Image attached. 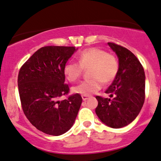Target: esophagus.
<instances>
[{
	"instance_id": "obj_1",
	"label": "esophagus",
	"mask_w": 161,
	"mask_h": 161,
	"mask_svg": "<svg viewBox=\"0 0 161 161\" xmlns=\"http://www.w3.org/2000/svg\"><path fill=\"white\" fill-rule=\"evenodd\" d=\"M82 100L86 101V100H87V99H89V96H85V95H82Z\"/></svg>"
}]
</instances>
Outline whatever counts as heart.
I'll return each instance as SVG.
<instances>
[{
    "mask_svg": "<svg viewBox=\"0 0 161 161\" xmlns=\"http://www.w3.org/2000/svg\"><path fill=\"white\" fill-rule=\"evenodd\" d=\"M78 62L70 61L64 66V74L69 82L77 80L83 69H89L90 79L81 82L72 88L75 93L85 96L95 93L102 88L103 82L109 84L118 75L119 62L117 57L99 48H89L79 53Z\"/></svg>",
    "mask_w": 161,
    "mask_h": 161,
    "instance_id": "obj_1",
    "label": "heart"
}]
</instances>
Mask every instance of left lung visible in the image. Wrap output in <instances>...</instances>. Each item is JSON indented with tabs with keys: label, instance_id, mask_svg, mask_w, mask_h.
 <instances>
[{
	"label": "left lung",
	"instance_id": "1",
	"mask_svg": "<svg viewBox=\"0 0 161 161\" xmlns=\"http://www.w3.org/2000/svg\"><path fill=\"white\" fill-rule=\"evenodd\" d=\"M109 47L119 58V69L106 93L113 99L96 96V113L112 128H121L132 123L141 110L145 100V73L143 65L130 50L113 42Z\"/></svg>",
	"mask_w": 161,
	"mask_h": 161
}]
</instances>
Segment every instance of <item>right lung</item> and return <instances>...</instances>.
I'll list each match as a JSON object with an SVG mask.
<instances>
[{"mask_svg":"<svg viewBox=\"0 0 161 161\" xmlns=\"http://www.w3.org/2000/svg\"><path fill=\"white\" fill-rule=\"evenodd\" d=\"M72 46H45L21 67L18 86L21 107L27 119L40 131L59 136L70 129L82 104L79 93L67 96L64 66L75 52Z\"/></svg>","mask_w":161,"mask_h":161,"instance_id":"right-lung-1","label":"right lung"}]
</instances>
